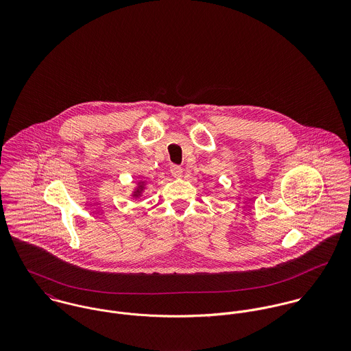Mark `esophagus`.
<instances>
[{
	"mask_svg": "<svg viewBox=\"0 0 351 351\" xmlns=\"http://www.w3.org/2000/svg\"><path fill=\"white\" fill-rule=\"evenodd\" d=\"M170 173H171L173 177L178 178V177L182 176V167L178 166V165H171V166H170Z\"/></svg>",
	"mask_w": 351,
	"mask_h": 351,
	"instance_id": "34e87169",
	"label": "esophagus"
}]
</instances>
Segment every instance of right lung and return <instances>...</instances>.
<instances>
[{"label":"right lung","instance_id":"add662e5","mask_svg":"<svg viewBox=\"0 0 351 351\" xmlns=\"http://www.w3.org/2000/svg\"><path fill=\"white\" fill-rule=\"evenodd\" d=\"M143 189H145V184L143 182H141L139 185H138V188L134 191V193H132V197H141L142 196V193H143Z\"/></svg>","mask_w":351,"mask_h":351}]
</instances>
